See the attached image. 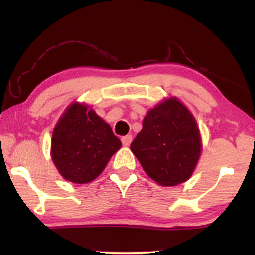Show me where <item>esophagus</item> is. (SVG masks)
<instances>
[{
	"mask_svg": "<svg viewBox=\"0 0 255 255\" xmlns=\"http://www.w3.org/2000/svg\"><path fill=\"white\" fill-rule=\"evenodd\" d=\"M132 141V136L131 135H127V136H124L122 137V143L124 146H129L131 144Z\"/></svg>",
	"mask_w": 255,
	"mask_h": 255,
	"instance_id": "esophagus-1",
	"label": "esophagus"
}]
</instances>
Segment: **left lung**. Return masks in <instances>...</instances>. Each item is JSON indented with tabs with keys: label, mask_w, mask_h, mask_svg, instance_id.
I'll list each match as a JSON object with an SVG mask.
<instances>
[{
	"label": "left lung",
	"mask_w": 255,
	"mask_h": 255,
	"mask_svg": "<svg viewBox=\"0 0 255 255\" xmlns=\"http://www.w3.org/2000/svg\"><path fill=\"white\" fill-rule=\"evenodd\" d=\"M130 148L155 182L172 187L187 181L197 165L201 139L195 118L178 99L150 109Z\"/></svg>",
	"instance_id": "left-lung-1"
}]
</instances>
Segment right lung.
<instances>
[{
    "label": "right lung",
    "instance_id": "obj_1",
    "mask_svg": "<svg viewBox=\"0 0 255 255\" xmlns=\"http://www.w3.org/2000/svg\"><path fill=\"white\" fill-rule=\"evenodd\" d=\"M120 146L119 138L96 112L73 103L54 129L51 158L66 180L88 183L101 174Z\"/></svg>",
    "mask_w": 255,
    "mask_h": 255
}]
</instances>
